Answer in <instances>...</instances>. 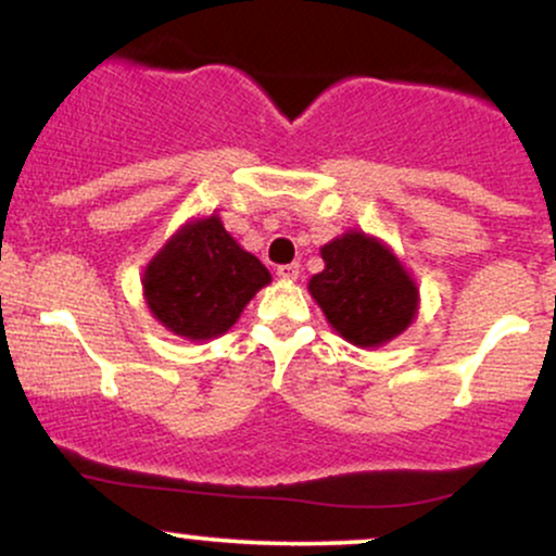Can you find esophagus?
Listing matches in <instances>:
<instances>
[{"label": "esophagus", "instance_id": "obj_1", "mask_svg": "<svg viewBox=\"0 0 556 556\" xmlns=\"http://www.w3.org/2000/svg\"><path fill=\"white\" fill-rule=\"evenodd\" d=\"M278 278H283V280H296V278H299V265H296V263L280 265V267H278Z\"/></svg>", "mask_w": 556, "mask_h": 556}]
</instances>
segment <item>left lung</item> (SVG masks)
<instances>
[{
  "label": "left lung",
  "mask_w": 556,
  "mask_h": 556,
  "mask_svg": "<svg viewBox=\"0 0 556 556\" xmlns=\"http://www.w3.org/2000/svg\"><path fill=\"white\" fill-rule=\"evenodd\" d=\"M319 252L325 270L312 276L309 293L340 338L379 348L413 325L420 291L387 244L345 231Z\"/></svg>",
  "instance_id": "8db88e82"
}]
</instances>
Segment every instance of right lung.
<instances>
[{
  "instance_id": "1",
  "label": "right lung",
  "mask_w": 556,
  "mask_h": 556,
  "mask_svg": "<svg viewBox=\"0 0 556 556\" xmlns=\"http://www.w3.org/2000/svg\"><path fill=\"white\" fill-rule=\"evenodd\" d=\"M270 273L216 214L185 224L143 270V299L169 332L211 340L229 330Z\"/></svg>"
}]
</instances>
